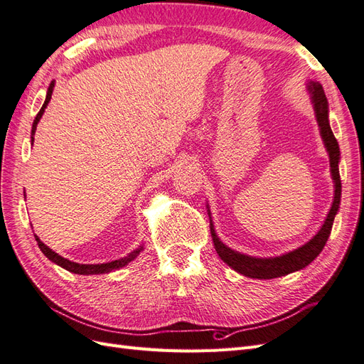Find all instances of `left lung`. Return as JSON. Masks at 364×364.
Wrapping results in <instances>:
<instances>
[{"instance_id":"left-lung-1","label":"left lung","mask_w":364,"mask_h":364,"mask_svg":"<svg viewBox=\"0 0 364 364\" xmlns=\"http://www.w3.org/2000/svg\"><path fill=\"white\" fill-rule=\"evenodd\" d=\"M308 90H310L317 123H318V127H321V134L325 141L326 150L329 153V164H331L333 179L336 182L334 202H333L331 209H329V214L325 220L322 229L314 235V238H311L302 247L296 249L290 253H285V255L277 257V258H252L247 255H241V253H238V252H234L232 249L226 247L222 241L217 238L214 226L211 223V237H213L218 257L222 258L229 267H232L238 273L245 274V277H249V278L273 279V278H279V277H284V274H289L291 272L304 269L318 255V253L322 252L323 246L326 245V240H328L329 234H331L333 222H334V217L337 214L340 196H341V182H340V173H338L340 150H338V142L333 134L331 127H329L328 102H326V97L323 92V87L318 83L311 82L310 86H308Z\"/></svg>"}]
</instances>
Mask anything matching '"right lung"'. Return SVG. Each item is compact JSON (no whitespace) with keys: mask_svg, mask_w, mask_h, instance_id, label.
Instances as JSON below:
<instances>
[{"mask_svg":"<svg viewBox=\"0 0 364 364\" xmlns=\"http://www.w3.org/2000/svg\"><path fill=\"white\" fill-rule=\"evenodd\" d=\"M53 87H54V82H51V83H50V86H48V91H47V98H46V102H43V105H42V107H41V111L38 112V115H36L35 121H33V126H31V135H35L36 126H38V123H39V119H41L42 114L46 112V107H47V105L50 103V98H51V94H53ZM33 139H35V138L31 136V142H33ZM35 238H36V241H38V246H39V249L42 250L43 255H46L48 259H51L53 262H56L58 266L63 267L65 270L73 272V273H77V274H100V273H107V272H112V270H118V269H121V267H124L126 264H129L130 261H134V259L139 255V252L142 250V247H139V249L134 250L132 253H129V255H127V257H124V258L115 259V261L106 262V264H79V262H73V261H70V259H67V258H63V257L58 255L56 252H53L50 247H47L46 245H43L42 241L38 238V235H35Z\"/></svg>","mask_w":364,"mask_h":364,"instance_id":"right-lung-1","label":"right lung"}]
</instances>
